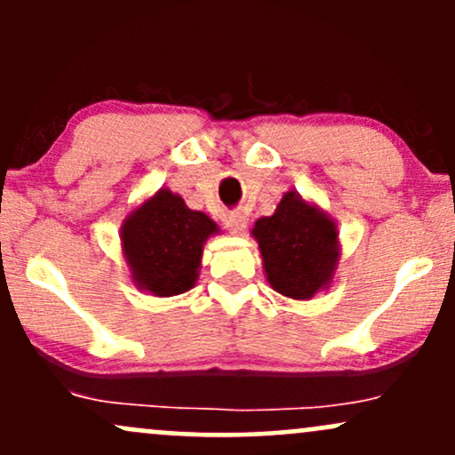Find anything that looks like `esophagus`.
<instances>
[{
    "label": "esophagus",
    "instance_id": "obj_1",
    "mask_svg": "<svg viewBox=\"0 0 455 455\" xmlns=\"http://www.w3.org/2000/svg\"><path fill=\"white\" fill-rule=\"evenodd\" d=\"M227 227L233 235H242L245 231V218L242 216V213H231L227 220Z\"/></svg>",
    "mask_w": 455,
    "mask_h": 455
}]
</instances>
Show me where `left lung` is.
<instances>
[{
	"mask_svg": "<svg viewBox=\"0 0 455 455\" xmlns=\"http://www.w3.org/2000/svg\"><path fill=\"white\" fill-rule=\"evenodd\" d=\"M269 286L289 299H312L331 286L340 263L338 222L297 190L252 227Z\"/></svg>",
	"mask_w": 455,
	"mask_h": 455,
	"instance_id": "8db88e82",
	"label": "left lung"
}]
</instances>
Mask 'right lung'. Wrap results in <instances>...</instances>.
Listing matches in <instances>:
<instances>
[{"mask_svg":"<svg viewBox=\"0 0 455 455\" xmlns=\"http://www.w3.org/2000/svg\"><path fill=\"white\" fill-rule=\"evenodd\" d=\"M220 227L169 188L143 198L119 228L122 254L139 291L173 297L190 291L201 271L203 245Z\"/></svg>","mask_w":455,"mask_h":455,"instance_id":"add662e5","label":"right lung"}]
</instances>
